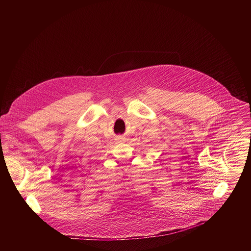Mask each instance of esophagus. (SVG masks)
<instances>
[{
  "label": "esophagus",
  "mask_w": 251,
  "mask_h": 251,
  "mask_svg": "<svg viewBox=\"0 0 251 251\" xmlns=\"http://www.w3.org/2000/svg\"><path fill=\"white\" fill-rule=\"evenodd\" d=\"M125 139H126V138L123 137V136H118V137H117V140H118L119 142H123V141H125Z\"/></svg>",
  "instance_id": "34e87169"
}]
</instances>
